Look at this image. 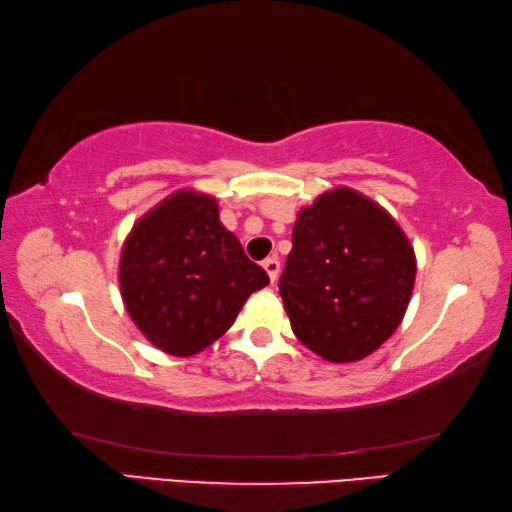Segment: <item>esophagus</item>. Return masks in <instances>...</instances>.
Instances as JSON below:
<instances>
[{"instance_id":"esophagus-1","label":"esophagus","mask_w":512,"mask_h":512,"mask_svg":"<svg viewBox=\"0 0 512 512\" xmlns=\"http://www.w3.org/2000/svg\"><path fill=\"white\" fill-rule=\"evenodd\" d=\"M264 271L268 273V277H271V282L275 284V280H277V275H280V262H277V257H268V259H264Z\"/></svg>"}]
</instances>
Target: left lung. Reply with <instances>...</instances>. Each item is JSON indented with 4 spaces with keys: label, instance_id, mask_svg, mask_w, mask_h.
Returning <instances> with one entry per match:
<instances>
[{
    "label": "left lung",
    "instance_id": "obj_1",
    "mask_svg": "<svg viewBox=\"0 0 512 512\" xmlns=\"http://www.w3.org/2000/svg\"><path fill=\"white\" fill-rule=\"evenodd\" d=\"M291 239L280 296L300 343L350 363L391 339L415 282L413 246L393 216L336 187L302 207Z\"/></svg>",
    "mask_w": 512,
    "mask_h": 512
}]
</instances>
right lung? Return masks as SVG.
<instances>
[{"label": "right lung", "instance_id": "obj_1", "mask_svg": "<svg viewBox=\"0 0 512 512\" xmlns=\"http://www.w3.org/2000/svg\"><path fill=\"white\" fill-rule=\"evenodd\" d=\"M268 275L219 221L216 198L180 189L133 225L119 259L128 316L155 348L192 357L228 332Z\"/></svg>", "mask_w": 512, "mask_h": 512}]
</instances>
